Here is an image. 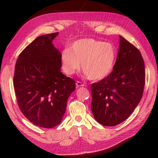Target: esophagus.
I'll return each instance as SVG.
<instances>
[{"instance_id":"esophagus-1","label":"esophagus","mask_w":158,"mask_h":158,"mask_svg":"<svg viewBox=\"0 0 158 158\" xmlns=\"http://www.w3.org/2000/svg\"><path fill=\"white\" fill-rule=\"evenodd\" d=\"M76 85H77V87H82V86H84V84H83L82 82H80V81H77V82H76Z\"/></svg>"}]
</instances>
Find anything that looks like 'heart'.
Instances as JSON below:
<instances>
[{"label":"heart","instance_id":"1","mask_svg":"<svg viewBox=\"0 0 158 158\" xmlns=\"http://www.w3.org/2000/svg\"><path fill=\"white\" fill-rule=\"evenodd\" d=\"M64 73L73 74L80 68L89 79L100 81L113 70L116 60V51L110 43L87 38L79 40L64 49L60 55Z\"/></svg>","mask_w":158,"mask_h":158}]
</instances>
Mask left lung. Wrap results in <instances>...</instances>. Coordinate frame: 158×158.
<instances>
[{"label": "left lung", "instance_id": "left-lung-1", "mask_svg": "<svg viewBox=\"0 0 158 158\" xmlns=\"http://www.w3.org/2000/svg\"><path fill=\"white\" fill-rule=\"evenodd\" d=\"M145 76L140 52L120 36L113 71L90 86V108L96 121L104 126H115L125 121L142 98Z\"/></svg>", "mask_w": 158, "mask_h": 158}]
</instances>
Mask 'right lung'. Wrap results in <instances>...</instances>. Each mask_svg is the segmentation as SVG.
Here are the masks:
<instances>
[{
	"label": "right lung",
	"mask_w": 158,
	"mask_h": 158,
	"mask_svg": "<svg viewBox=\"0 0 158 158\" xmlns=\"http://www.w3.org/2000/svg\"><path fill=\"white\" fill-rule=\"evenodd\" d=\"M58 33L43 35L22 51L15 65L18 105L32 123L52 128L62 121L75 81L61 73V53L52 43Z\"/></svg>",
	"instance_id": "1"
}]
</instances>
